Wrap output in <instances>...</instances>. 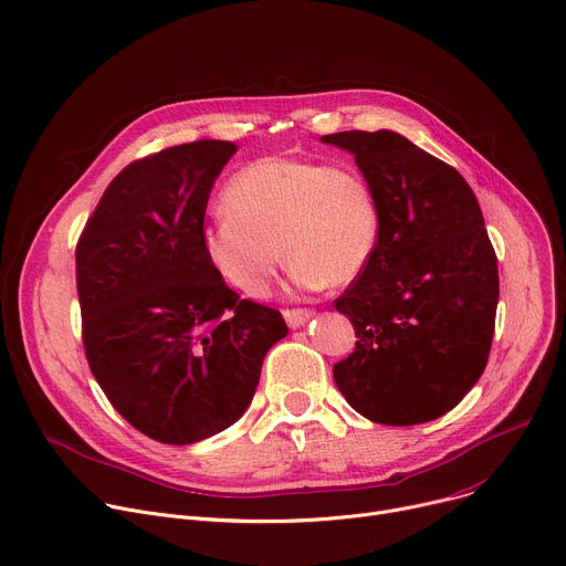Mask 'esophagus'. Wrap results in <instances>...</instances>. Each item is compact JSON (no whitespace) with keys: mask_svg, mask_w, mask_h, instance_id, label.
I'll list each match as a JSON object with an SVG mask.
<instances>
[{"mask_svg":"<svg viewBox=\"0 0 566 566\" xmlns=\"http://www.w3.org/2000/svg\"><path fill=\"white\" fill-rule=\"evenodd\" d=\"M314 310H284V321L289 327L305 325L310 318H314Z\"/></svg>","mask_w":566,"mask_h":566,"instance_id":"1","label":"esophagus"}]
</instances>
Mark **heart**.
<instances>
[{
	"label": "heart",
	"mask_w": 566,
	"mask_h": 566,
	"mask_svg": "<svg viewBox=\"0 0 566 566\" xmlns=\"http://www.w3.org/2000/svg\"><path fill=\"white\" fill-rule=\"evenodd\" d=\"M222 211L202 228L213 271L248 297H266L283 252L295 289L357 280L380 245L382 211L370 179L353 164L266 157L241 168Z\"/></svg>",
	"instance_id": "1"
}]
</instances>
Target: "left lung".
I'll list each match as a JSON object with an SVG mask.
<instances>
[{
	"label": "left lung",
	"instance_id": "left-lung-1",
	"mask_svg": "<svg viewBox=\"0 0 566 566\" xmlns=\"http://www.w3.org/2000/svg\"><path fill=\"white\" fill-rule=\"evenodd\" d=\"M321 140L355 155L382 211L368 269L334 300L357 336L334 382L373 423L434 421L480 380L494 338L499 263L480 205L453 166L396 132Z\"/></svg>",
	"mask_w": 566,
	"mask_h": 566
}]
</instances>
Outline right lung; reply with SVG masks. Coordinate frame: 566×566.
Returning a JSON list of instances; mask_svg holds the SVG:
<instances>
[{"instance_id": "add662e5", "label": "right lung", "mask_w": 566, "mask_h": 566, "mask_svg": "<svg viewBox=\"0 0 566 566\" xmlns=\"http://www.w3.org/2000/svg\"><path fill=\"white\" fill-rule=\"evenodd\" d=\"M230 140L184 143L113 179L77 243L88 366L149 439L186 446L237 423L289 327L241 300L202 250L205 211Z\"/></svg>"}]
</instances>
